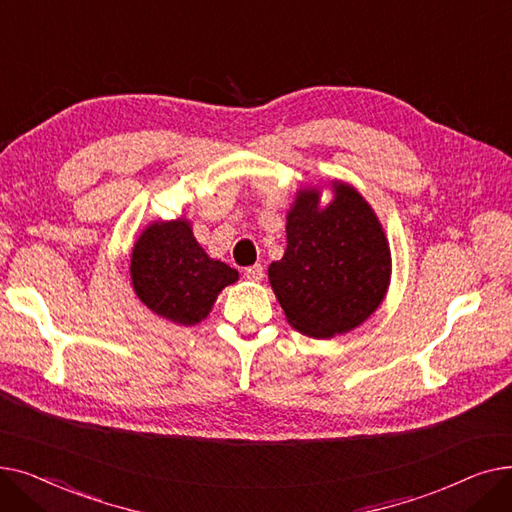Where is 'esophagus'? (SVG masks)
Masks as SVG:
<instances>
[{"label": "esophagus", "instance_id": "esophagus-1", "mask_svg": "<svg viewBox=\"0 0 512 512\" xmlns=\"http://www.w3.org/2000/svg\"><path fill=\"white\" fill-rule=\"evenodd\" d=\"M243 275H246V279H248V281H260V279L264 277V269H262V264H254V266H248L246 273H243Z\"/></svg>", "mask_w": 512, "mask_h": 512}]
</instances>
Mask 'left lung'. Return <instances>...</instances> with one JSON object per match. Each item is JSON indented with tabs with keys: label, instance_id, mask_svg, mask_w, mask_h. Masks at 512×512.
<instances>
[{
	"label": "left lung",
	"instance_id": "left-lung-1",
	"mask_svg": "<svg viewBox=\"0 0 512 512\" xmlns=\"http://www.w3.org/2000/svg\"><path fill=\"white\" fill-rule=\"evenodd\" d=\"M319 193L300 191L287 216V250L269 266L287 321L310 337L358 327L381 304L389 283V248L371 206L350 185L316 208Z\"/></svg>",
	"mask_w": 512,
	"mask_h": 512
}]
</instances>
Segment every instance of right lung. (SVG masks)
I'll return each instance as SVG.
<instances>
[{
	"instance_id": "obj_1",
	"label": "right lung",
	"mask_w": 512,
	"mask_h": 512,
	"mask_svg": "<svg viewBox=\"0 0 512 512\" xmlns=\"http://www.w3.org/2000/svg\"><path fill=\"white\" fill-rule=\"evenodd\" d=\"M131 279L150 310L179 325H196L206 319L218 291L237 281V271L208 258L189 225L173 221L143 231L133 250Z\"/></svg>"
}]
</instances>
